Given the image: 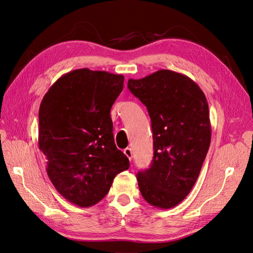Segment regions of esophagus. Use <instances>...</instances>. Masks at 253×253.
Listing matches in <instances>:
<instances>
[{
	"mask_svg": "<svg viewBox=\"0 0 253 253\" xmlns=\"http://www.w3.org/2000/svg\"><path fill=\"white\" fill-rule=\"evenodd\" d=\"M124 154L127 156V158L129 159V161H131L132 160V150L130 149V148H126L125 150H124Z\"/></svg>",
	"mask_w": 253,
	"mask_h": 253,
	"instance_id": "34e87169",
	"label": "esophagus"
}]
</instances>
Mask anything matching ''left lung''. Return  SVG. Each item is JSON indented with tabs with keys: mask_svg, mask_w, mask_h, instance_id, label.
I'll return each instance as SVG.
<instances>
[{
	"mask_svg": "<svg viewBox=\"0 0 253 253\" xmlns=\"http://www.w3.org/2000/svg\"><path fill=\"white\" fill-rule=\"evenodd\" d=\"M127 86L147 106L154 134L152 165L136 175L139 191L152 206L172 208L192 191L209 149L207 99L192 79L169 70Z\"/></svg>",
	"mask_w": 253,
	"mask_h": 253,
	"instance_id": "8db88e82",
	"label": "left lung"
}]
</instances>
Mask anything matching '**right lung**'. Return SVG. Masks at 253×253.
<instances>
[{
  "instance_id": "add662e5",
  "label": "right lung",
  "mask_w": 253,
  "mask_h": 253,
  "mask_svg": "<svg viewBox=\"0 0 253 253\" xmlns=\"http://www.w3.org/2000/svg\"><path fill=\"white\" fill-rule=\"evenodd\" d=\"M123 84L122 75L75 70L50 87L40 105L39 148L47 159V174L77 206L97 204L116 175L129 168L115 144L111 118Z\"/></svg>"
}]
</instances>
